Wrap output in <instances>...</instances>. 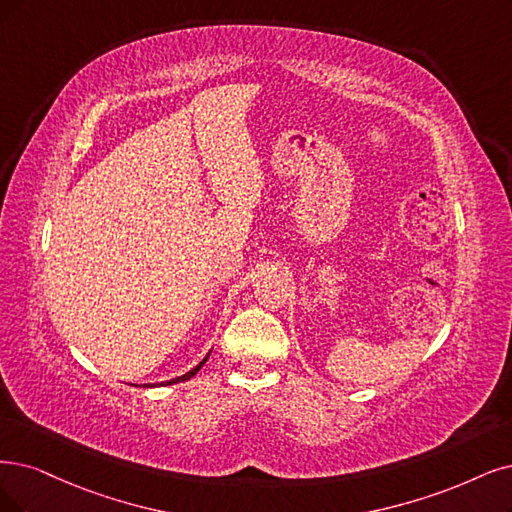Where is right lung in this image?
<instances>
[{"instance_id": "obj_1", "label": "right lung", "mask_w": 512, "mask_h": 512, "mask_svg": "<svg viewBox=\"0 0 512 512\" xmlns=\"http://www.w3.org/2000/svg\"><path fill=\"white\" fill-rule=\"evenodd\" d=\"M208 361V354L202 358V361L192 369V371H187L185 375H181V377H175V380H168V382H162V384H158V386H170V384H177V382H185V380H189V377H194L200 369H202V365Z\"/></svg>"}]
</instances>
